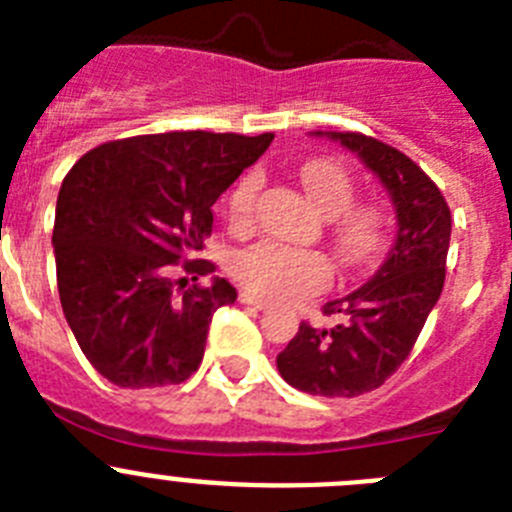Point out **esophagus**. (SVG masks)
Segmentation results:
<instances>
[{
	"instance_id": "obj_1",
	"label": "esophagus",
	"mask_w": 512,
	"mask_h": 512,
	"mask_svg": "<svg viewBox=\"0 0 512 512\" xmlns=\"http://www.w3.org/2000/svg\"><path fill=\"white\" fill-rule=\"evenodd\" d=\"M238 300H241L243 305H251V307H256V310H264V307L269 305V302H266L264 297L253 295V292H241V297H238Z\"/></svg>"
}]
</instances>
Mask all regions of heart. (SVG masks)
I'll return each instance as SVG.
<instances>
[{"label":"heart","mask_w":512,"mask_h":512,"mask_svg":"<svg viewBox=\"0 0 512 512\" xmlns=\"http://www.w3.org/2000/svg\"><path fill=\"white\" fill-rule=\"evenodd\" d=\"M300 182L312 205L325 217H333V246L348 264H361L382 246L384 217L374 205H352L354 182L351 174L333 158H310L300 166ZM261 187L256 171L235 184L228 202V217L233 225H248ZM235 279L253 295L269 300H287L318 292L333 279V266L320 251L289 248L282 243L264 241L246 248L233 261Z\"/></svg>","instance_id":"b5f03b06"}]
</instances>
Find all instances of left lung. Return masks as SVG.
I'll return each instance as SVG.
<instances>
[{
  "mask_svg": "<svg viewBox=\"0 0 512 512\" xmlns=\"http://www.w3.org/2000/svg\"><path fill=\"white\" fill-rule=\"evenodd\" d=\"M361 158L390 194L397 233L384 264L351 295L325 302L330 328L302 323L277 356L287 384L307 395L356 397L382 387L418 341L441 297L451 210L436 184L405 153L361 133H315Z\"/></svg>",
  "mask_w": 512,
  "mask_h": 512,
  "instance_id": "obj_1",
  "label": "left lung"
}]
</instances>
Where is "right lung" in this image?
<instances>
[{
  "instance_id": "add662e5",
  "label": "right lung",
  "mask_w": 512,
  "mask_h": 512,
  "mask_svg": "<svg viewBox=\"0 0 512 512\" xmlns=\"http://www.w3.org/2000/svg\"><path fill=\"white\" fill-rule=\"evenodd\" d=\"M274 135L158 133L81 156L58 192L53 251L63 315L89 364L125 390L182 384L202 364L230 282L187 287L215 264L189 256L212 233V205Z\"/></svg>"
}]
</instances>
